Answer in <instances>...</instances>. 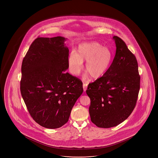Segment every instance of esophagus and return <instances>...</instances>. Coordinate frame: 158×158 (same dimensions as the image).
<instances>
[{"mask_svg":"<svg viewBox=\"0 0 158 158\" xmlns=\"http://www.w3.org/2000/svg\"><path fill=\"white\" fill-rule=\"evenodd\" d=\"M82 86H83L84 91L85 92V91H86L87 88V85L86 84H85V83H83Z\"/></svg>","mask_w":158,"mask_h":158,"instance_id":"1","label":"esophagus"}]
</instances>
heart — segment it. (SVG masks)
Listing matches in <instances>:
<instances>
[{"instance_id": "heart-1", "label": "heart", "mask_w": 158, "mask_h": 158, "mask_svg": "<svg viewBox=\"0 0 158 158\" xmlns=\"http://www.w3.org/2000/svg\"><path fill=\"white\" fill-rule=\"evenodd\" d=\"M112 59V53L108 48L96 41H86L78 46L77 53L72 52L68 59L72 73L78 75L87 61L85 70L91 78L97 79L104 76L108 70Z\"/></svg>"}]
</instances>
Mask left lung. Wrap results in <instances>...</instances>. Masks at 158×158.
<instances>
[{
  "instance_id": "8db88e82",
  "label": "left lung",
  "mask_w": 158,
  "mask_h": 158,
  "mask_svg": "<svg viewBox=\"0 0 158 158\" xmlns=\"http://www.w3.org/2000/svg\"><path fill=\"white\" fill-rule=\"evenodd\" d=\"M116 52L104 76L89 85L91 121L98 127H112L125 121L136 105L140 77L134 54L119 37L113 36Z\"/></svg>"
}]
</instances>
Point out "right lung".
Returning a JSON list of instances; mask_svg holds the SVG:
<instances>
[{"mask_svg":"<svg viewBox=\"0 0 158 158\" xmlns=\"http://www.w3.org/2000/svg\"><path fill=\"white\" fill-rule=\"evenodd\" d=\"M66 40L60 36L37 38L22 63V97L33 119L47 128L67 123L83 92L81 81L65 72L69 67Z\"/></svg>","mask_w":158,"mask_h":158,"instance_id":"obj_1","label":"right lung"}]
</instances>
